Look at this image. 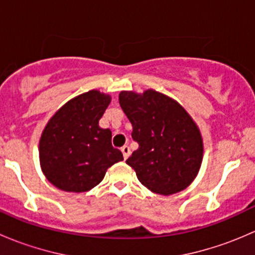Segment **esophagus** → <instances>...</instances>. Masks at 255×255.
<instances>
[{
	"label": "esophagus",
	"mask_w": 255,
	"mask_h": 255,
	"mask_svg": "<svg viewBox=\"0 0 255 255\" xmlns=\"http://www.w3.org/2000/svg\"><path fill=\"white\" fill-rule=\"evenodd\" d=\"M121 150H122L123 158L127 159L128 156H129V154H130V149H129V146H128V145H123L122 148H121Z\"/></svg>",
	"instance_id": "obj_1"
}]
</instances>
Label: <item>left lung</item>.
Here are the masks:
<instances>
[{
    "label": "left lung",
    "mask_w": 255,
    "mask_h": 255,
    "mask_svg": "<svg viewBox=\"0 0 255 255\" xmlns=\"http://www.w3.org/2000/svg\"><path fill=\"white\" fill-rule=\"evenodd\" d=\"M120 105L132 123L138 149L126 160L138 180L160 195L189 186L202 160V138L187 112L165 95L122 91Z\"/></svg>",
    "instance_id": "left-lung-1"
}]
</instances>
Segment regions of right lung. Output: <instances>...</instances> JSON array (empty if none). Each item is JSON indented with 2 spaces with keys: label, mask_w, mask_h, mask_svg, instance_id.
<instances>
[{
  "label": "right lung",
  "mask_w": 255,
  "mask_h": 255,
  "mask_svg": "<svg viewBox=\"0 0 255 255\" xmlns=\"http://www.w3.org/2000/svg\"><path fill=\"white\" fill-rule=\"evenodd\" d=\"M110 102L109 95L92 90L64 105L48 122L39 143L40 165L58 189L89 191L110 166L123 160L113 148L111 130L99 126Z\"/></svg>",
  "instance_id": "1"
}]
</instances>
